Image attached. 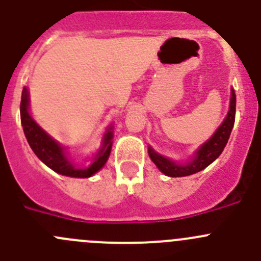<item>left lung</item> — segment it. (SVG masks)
Returning <instances> with one entry per match:
<instances>
[{
	"instance_id": "obj_1",
	"label": "left lung",
	"mask_w": 261,
	"mask_h": 261,
	"mask_svg": "<svg viewBox=\"0 0 261 261\" xmlns=\"http://www.w3.org/2000/svg\"><path fill=\"white\" fill-rule=\"evenodd\" d=\"M234 116L236 93L234 91H232L230 106L227 118L223 121L222 125L218 128L215 135L213 136L205 145L201 146V148L197 151L195 160H193L192 163L187 164V165L175 164L173 163V161L168 160L166 158H164V156L156 153L152 148H148V155H150L151 160L155 163V165L158 166L159 169H160L165 175H169V177H186V175L195 174V173L205 169L207 165H210V164L223 152L228 140H229L233 125H234Z\"/></svg>"
}]
</instances>
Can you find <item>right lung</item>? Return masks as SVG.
<instances>
[{"label": "right lung", "mask_w": 261, "mask_h": 261, "mask_svg": "<svg viewBox=\"0 0 261 261\" xmlns=\"http://www.w3.org/2000/svg\"><path fill=\"white\" fill-rule=\"evenodd\" d=\"M28 89L24 87L23 92H21L20 102V119L24 135H25L27 141H28L33 152L37 155V158L41 161H43L48 168H51L54 172L59 173V174L68 175V177L88 178L95 174L96 172H98L105 165L106 160H108L109 155H110L111 145H113V142H111V138H113L111 130L106 133L102 148L100 150L98 155L96 156L92 165L86 168V169H76V168L73 166V164L65 158L63 148L55 142L51 137H48L37 125L36 121L31 118L28 113Z\"/></svg>", "instance_id": "add662e5"}]
</instances>
